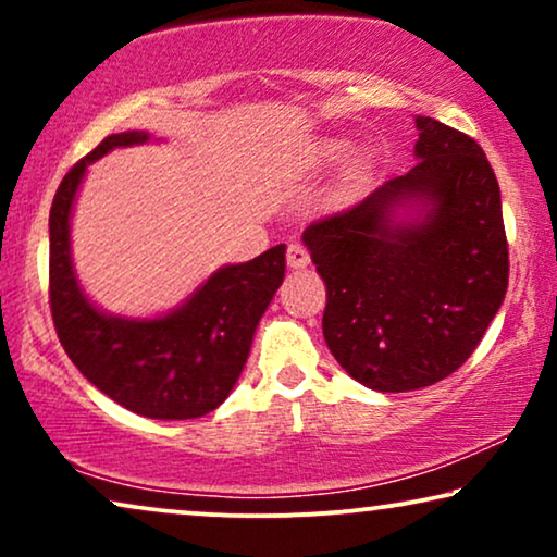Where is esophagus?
<instances>
[{
  "instance_id": "obj_1",
  "label": "esophagus",
  "mask_w": 557,
  "mask_h": 557,
  "mask_svg": "<svg viewBox=\"0 0 557 557\" xmlns=\"http://www.w3.org/2000/svg\"><path fill=\"white\" fill-rule=\"evenodd\" d=\"M309 261H311V258H309V250L307 248L299 246V243H292V246H288V250H286L288 269L301 271V269H307Z\"/></svg>"
}]
</instances>
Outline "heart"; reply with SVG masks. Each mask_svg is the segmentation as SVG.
Here are the masks:
<instances>
[{"instance_id":"obj_1","label":"heart","mask_w":557,"mask_h":557,"mask_svg":"<svg viewBox=\"0 0 557 557\" xmlns=\"http://www.w3.org/2000/svg\"><path fill=\"white\" fill-rule=\"evenodd\" d=\"M347 154H349V147H347L345 141H339V139L324 141L322 147L317 149V159H319V162H324V164L342 162V159H345Z\"/></svg>"}]
</instances>
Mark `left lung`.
Here are the masks:
<instances>
[{"instance_id": "obj_1", "label": "left lung", "mask_w": 557, "mask_h": 557, "mask_svg": "<svg viewBox=\"0 0 557 557\" xmlns=\"http://www.w3.org/2000/svg\"><path fill=\"white\" fill-rule=\"evenodd\" d=\"M416 128L413 170L301 235L326 284V347L380 393L459 370L509 278L499 185L482 147L429 116Z\"/></svg>"}]
</instances>
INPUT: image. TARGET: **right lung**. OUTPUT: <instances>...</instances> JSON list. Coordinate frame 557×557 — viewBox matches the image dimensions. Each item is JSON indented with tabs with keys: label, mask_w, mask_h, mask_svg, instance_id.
Returning a JSON list of instances; mask_svg holds the SVG:
<instances>
[{
	"label": "right lung",
	"mask_w": 557,
	"mask_h": 557,
	"mask_svg": "<svg viewBox=\"0 0 557 557\" xmlns=\"http://www.w3.org/2000/svg\"><path fill=\"white\" fill-rule=\"evenodd\" d=\"M149 139L147 132L106 136L60 182L50 208V311L60 345L88 383L132 413L185 421L215 410L238 383L256 326L284 281L286 246L223 265L162 317L132 319L98 309L73 269L75 195L96 159Z\"/></svg>",
	"instance_id": "add662e5"
}]
</instances>
